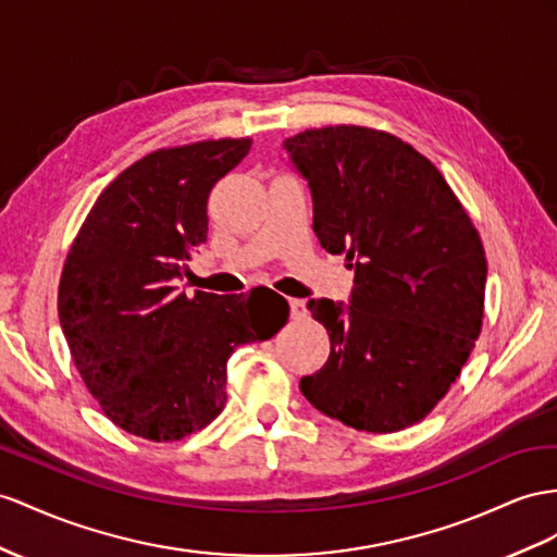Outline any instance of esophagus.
Masks as SVG:
<instances>
[{"instance_id": "obj_1", "label": "esophagus", "mask_w": 557, "mask_h": 557, "mask_svg": "<svg viewBox=\"0 0 557 557\" xmlns=\"http://www.w3.org/2000/svg\"><path fill=\"white\" fill-rule=\"evenodd\" d=\"M289 308H292V320H306L308 318V308H306L304 298H292Z\"/></svg>"}]
</instances>
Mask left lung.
<instances>
[{"instance_id":"left-lung-1","label":"left lung","mask_w":557,"mask_h":557,"mask_svg":"<svg viewBox=\"0 0 557 557\" xmlns=\"http://www.w3.org/2000/svg\"><path fill=\"white\" fill-rule=\"evenodd\" d=\"M284 150L308 181L320 245L355 270L350 306L308 301L332 352L301 393L358 431H403L447 395L480 336V235L435 164L393 134L338 124Z\"/></svg>"}]
</instances>
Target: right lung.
Segmentation results:
<instances>
[{
  "instance_id": "obj_1",
  "label": "right lung",
  "mask_w": 557,
  "mask_h": 557,
  "mask_svg": "<svg viewBox=\"0 0 557 557\" xmlns=\"http://www.w3.org/2000/svg\"><path fill=\"white\" fill-rule=\"evenodd\" d=\"M249 148L251 138H221L146 154L96 199L70 247L59 320L84 386L126 433L171 442L202 431L225 405L227 358L289 318L268 287L178 289L207 242L209 193Z\"/></svg>"
}]
</instances>
